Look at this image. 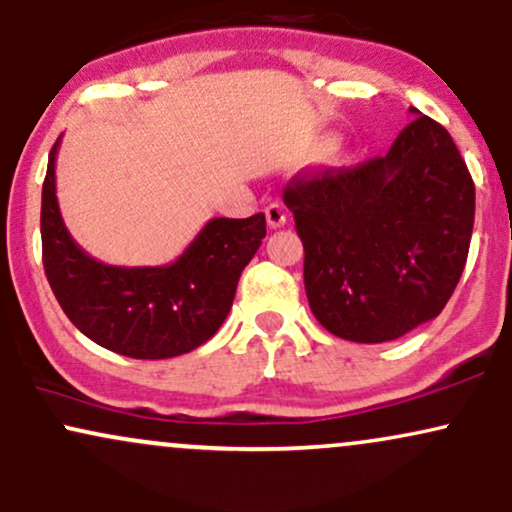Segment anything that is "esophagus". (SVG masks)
Here are the masks:
<instances>
[{"mask_svg":"<svg viewBox=\"0 0 512 512\" xmlns=\"http://www.w3.org/2000/svg\"><path fill=\"white\" fill-rule=\"evenodd\" d=\"M264 216H267L269 228H281L286 223V209L281 207L279 202H272L267 209H264Z\"/></svg>","mask_w":512,"mask_h":512,"instance_id":"1","label":"esophagus"}]
</instances>
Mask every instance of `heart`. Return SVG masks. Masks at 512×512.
<instances>
[{"instance_id":"b5f03b06","label":"heart","mask_w":512,"mask_h":512,"mask_svg":"<svg viewBox=\"0 0 512 512\" xmlns=\"http://www.w3.org/2000/svg\"><path fill=\"white\" fill-rule=\"evenodd\" d=\"M334 146V139H320V142H315V154H327V151H332Z\"/></svg>"}]
</instances>
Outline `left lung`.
<instances>
[{
    "label": "left lung",
    "mask_w": 512,
    "mask_h": 512,
    "mask_svg": "<svg viewBox=\"0 0 512 512\" xmlns=\"http://www.w3.org/2000/svg\"><path fill=\"white\" fill-rule=\"evenodd\" d=\"M409 113L385 156L301 173L284 190L310 310L349 342H392L438 317L467 262L472 175L448 129Z\"/></svg>",
    "instance_id": "left-lung-1"
}]
</instances>
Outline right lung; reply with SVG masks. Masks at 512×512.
<instances>
[{"label":"right lung","mask_w":512,"mask_h":512,"mask_svg":"<svg viewBox=\"0 0 512 512\" xmlns=\"http://www.w3.org/2000/svg\"><path fill=\"white\" fill-rule=\"evenodd\" d=\"M60 139L43 182L40 238L50 289L76 330L103 349L149 361L209 342L231 310L245 264L267 236L264 214L211 219L178 260L163 267L103 264L76 245L62 221L55 192Z\"/></svg>","instance_id":"add662e5"}]
</instances>
